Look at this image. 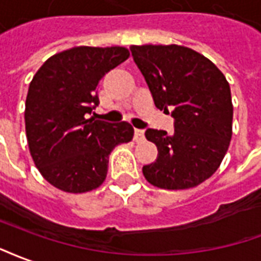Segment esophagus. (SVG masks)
I'll return each mask as SVG.
<instances>
[{"instance_id":"1","label":"esophagus","mask_w":261,"mask_h":261,"mask_svg":"<svg viewBox=\"0 0 261 261\" xmlns=\"http://www.w3.org/2000/svg\"><path fill=\"white\" fill-rule=\"evenodd\" d=\"M143 139H144L143 129H135V136H133V140H135V142H142Z\"/></svg>"}]
</instances>
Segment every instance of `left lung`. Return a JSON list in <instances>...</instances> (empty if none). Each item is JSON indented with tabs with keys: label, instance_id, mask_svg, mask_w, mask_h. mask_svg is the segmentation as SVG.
<instances>
[{
	"label": "left lung",
	"instance_id": "1",
	"mask_svg": "<svg viewBox=\"0 0 261 261\" xmlns=\"http://www.w3.org/2000/svg\"><path fill=\"white\" fill-rule=\"evenodd\" d=\"M155 107L174 117V133L147 129L159 154L143 167L153 186L179 191L200 185L221 164L232 138L229 83L204 55L184 45H130Z\"/></svg>",
	"mask_w": 261,
	"mask_h": 261
}]
</instances>
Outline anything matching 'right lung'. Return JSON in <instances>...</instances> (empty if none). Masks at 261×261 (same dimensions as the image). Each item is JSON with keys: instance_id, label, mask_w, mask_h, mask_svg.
<instances>
[{"instance_id": "right-lung-1", "label": "right lung", "mask_w": 261, "mask_h": 261, "mask_svg": "<svg viewBox=\"0 0 261 261\" xmlns=\"http://www.w3.org/2000/svg\"><path fill=\"white\" fill-rule=\"evenodd\" d=\"M128 58V48L118 45L73 47L50 57L30 82L24 108L28 144L40 174L57 189H97L106 180L114 147L132 140L130 123L89 118L98 106V82Z\"/></svg>"}]
</instances>
